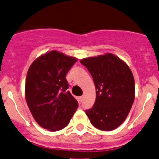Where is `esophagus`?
I'll return each instance as SVG.
<instances>
[{
	"label": "esophagus",
	"mask_w": 159,
	"mask_h": 159,
	"mask_svg": "<svg viewBox=\"0 0 159 159\" xmlns=\"http://www.w3.org/2000/svg\"><path fill=\"white\" fill-rule=\"evenodd\" d=\"M83 100H84V96H81V97H80V98H79V102H82Z\"/></svg>",
	"instance_id": "1"
}]
</instances>
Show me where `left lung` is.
Returning a JSON list of instances; mask_svg holds the SVG:
<instances>
[{
	"mask_svg": "<svg viewBox=\"0 0 159 159\" xmlns=\"http://www.w3.org/2000/svg\"><path fill=\"white\" fill-rule=\"evenodd\" d=\"M80 62L90 72L96 89L95 104L85 111L91 124L100 130H115L124 122L134 101L131 70L123 60L109 53Z\"/></svg>",
	"mask_w": 159,
	"mask_h": 159,
	"instance_id": "left-lung-1",
	"label": "left lung"
}]
</instances>
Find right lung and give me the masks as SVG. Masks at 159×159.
<instances>
[{
  "mask_svg": "<svg viewBox=\"0 0 159 159\" xmlns=\"http://www.w3.org/2000/svg\"><path fill=\"white\" fill-rule=\"evenodd\" d=\"M77 59L57 50L37 57L29 67L25 96L37 124L50 131L62 130L78 107V101L67 91L66 75Z\"/></svg>",
  "mask_w": 159,
  "mask_h": 159,
  "instance_id": "1",
  "label": "right lung"
}]
</instances>
